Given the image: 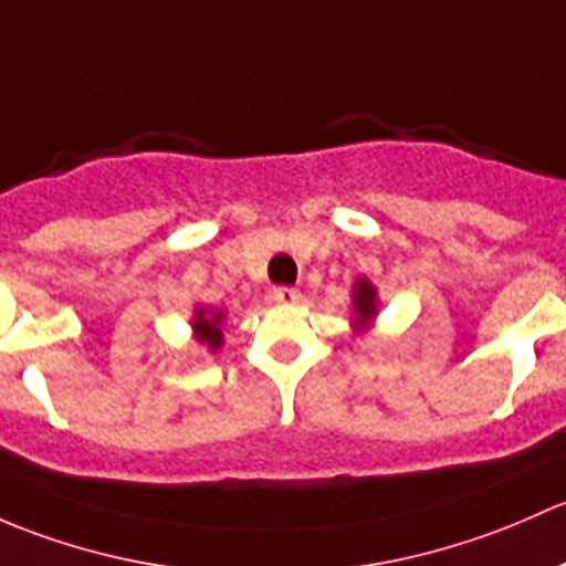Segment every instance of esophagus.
<instances>
[{"instance_id":"1","label":"esophagus","mask_w":566,"mask_h":566,"mask_svg":"<svg viewBox=\"0 0 566 566\" xmlns=\"http://www.w3.org/2000/svg\"><path fill=\"white\" fill-rule=\"evenodd\" d=\"M300 291L296 289H289V285H281V289L272 291V300L277 302V305H296L300 302Z\"/></svg>"}]
</instances>
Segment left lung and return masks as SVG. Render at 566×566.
<instances>
[{
	"instance_id": "1",
	"label": "left lung",
	"mask_w": 566,
	"mask_h": 566,
	"mask_svg": "<svg viewBox=\"0 0 566 566\" xmlns=\"http://www.w3.org/2000/svg\"><path fill=\"white\" fill-rule=\"evenodd\" d=\"M378 307H381V300H378L376 285L370 283V277L359 275L354 281L352 289V332L354 335H368L376 324Z\"/></svg>"
}]
</instances>
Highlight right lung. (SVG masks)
<instances>
[{
    "instance_id": "right-lung-1",
    "label": "right lung",
    "mask_w": 566,
    "mask_h": 566,
    "mask_svg": "<svg viewBox=\"0 0 566 566\" xmlns=\"http://www.w3.org/2000/svg\"><path fill=\"white\" fill-rule=\"evenodd\" d=\"M223 324L226 313L218 307L196 305L193 318H190V329H193V340L201 343L207 352H220L223 348Z\"/></svg>"
}]
</instances>
